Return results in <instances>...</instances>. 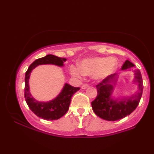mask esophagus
I'll return each mask as SVG.
<instances>
[{
    "mask_svg": "<svg viewBox=\"0 0 154 154\" xmlns=\"http://www.w3.org/2000/svg\"><path fill=\"white\" fill-rule=\"evenodd\" d=\"M88 86H89L88 84H87V83H84V84H83L81 85V88L82 89H85V88H87Z\"/></svg>",
    "mask_w": 154,
    "mask_h": 154,
    "instance_id": "34e87169",
    "label": "esophagus"
}]
</instances>
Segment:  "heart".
Listing matches in <instances>:
<instances>
[{"label":"heart","mask_w":154,"mask_h":154,"mask_svg":"<svg viewBox=\"0 0 154 154\" xmlns=\"http://www.w3.org/2000/svg\"><path fill=\"white\" fill-rule=\"evenodd\" d=\"M117 61L114 58L93 57L83 59L79 67L70 66V72L73 76L81 79L85 75H94L98 79H103L112 73L116 69Z\"/></svg>","instance_id":"b5f03b06"}]
</instances>
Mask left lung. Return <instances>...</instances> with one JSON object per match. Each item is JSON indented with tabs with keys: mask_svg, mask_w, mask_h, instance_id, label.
<instances>
[{
	"mask_svg": "<svg viewBox=\"0 0 154 154\" xmlns=\"http://www.w3.org/2000/svg\"><path fill=\"white\" fill-rule=\"evenodd\" d=\"M134 64L127 60L122 70H131ZM135 81L138 82V93L130 97L119 100H112L111 95L114 85L117 81V75L111 74L103 79L96 85L97 95L96 98L91 103L93 110L100 118L108 121H116L130 115L138 106L143 93L142 77L140 71L135 69Z\"/></svg>",
	"mask_w": 154,
	"mask_h": 154,
	"instance_id": "left-lung-1",
	"label": "left lung"
}]
</instances>
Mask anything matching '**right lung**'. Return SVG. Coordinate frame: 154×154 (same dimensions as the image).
<instances>
[{
  "label": "right lung",
  "instance_id": "1",
  "mask_svg": "<svg viewBox=\"0 0 154 154\" xmlns=\"http://www.w3.org/2000/svg\"><path fill=\"white\" fill-rule=\"evenodd\" d=\"M64 58L48 54L45 57L35 60L29 66L25 73V98L29 109L37 117L46 120H56L63 116L69 110L71 100L73 95L80 89V88L73 87L66 83L60 94L49 102H39L33 98L29 88V79L32 71L38 65L54 64L62 66L66 61Z\"/></svg>",
  "mask_w": 154,
  "mask_h": 154
}]
</instances>
